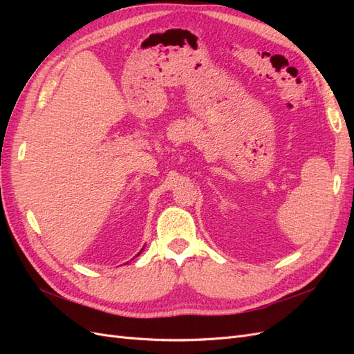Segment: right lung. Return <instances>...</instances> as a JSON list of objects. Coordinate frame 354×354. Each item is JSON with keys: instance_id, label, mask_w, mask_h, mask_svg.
<instances>
[{"instance_id": "right-lung-1", "label": "right lung", "mask_w": 354, "mask_h": 354, "mask_svg": "<svg viewBox=\"0 0 354 354\" xmlns=\"http://www.w3.org/2000/svg\"><path fill=\"white\" fill-rule=\"evenodd\" d=\"M142 251H143V248H142ZM142 251H140V252H142ZM140 252H138V254H137V255H140ZM137 255H136V257H137Z\"/></svg>"}]
</instances>
